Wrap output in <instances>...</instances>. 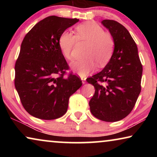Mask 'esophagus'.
<instances>
[{
  "label": "esophagus",
  "mask_w": 157,
  "mask_h": 157,
  "mask_svg": "<svg viewBox=\"0 0 157 157\" xmlns=\"http://www.w3.org/2000/svg\"><path fill=\"white\" fill-rule=\"evenodd\" d=\"M81 81H82V83H86V77L82 76V77H81Z\"/></svg>",
  "instance_id": "obj_1"
}]
</instances>
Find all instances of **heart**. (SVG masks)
Returning <instances> with one entry per match:
<instances>
[{
	"label": "heart",
	"instance_id": "heart-1",
	"mask_svg": "<svg viewBox=\"0 0 157 157\" xmlns=\"http://www.w3.org/2000/svg\"><path fill=\"white\" fill-rule=\"evenodd\" d=\"M76 36L69 31H63L59 38V46L64 58L72 59V51L78 41L88 43L84 56L86 58L76 60L71 63L72 69L84 76L97 66H106L112 57L115 41L113 36L104 31L103 28L94 21L80 23L75 28Z\"/></svg>",
	"mask_w": 157,
	"mask_h": 157
}]
</instances>
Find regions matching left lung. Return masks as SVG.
<instances>
[{"mask_svg": "<svg viewBox=\"0 0 157 157\" xmlns=\"http://www.w3.org/2000/svg\"><path fill=\"white\" fill-rule=\"evenodd\" d=\"M115 41L114 51L101 71L86 78L95 88L89 101L93 116L101 121L123 119L133 110L141 92L143 68L136 43L121 23L104 20Z\"/></svg>", "mask_w": 157, "mask_h": 157, "instance_id": "left-lung-1", "label": "left lung"}]
</instances>
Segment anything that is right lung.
Here are the masks:
<instances>
[{"instance_id":"add662e5","label":"right lung","mask_w":157,"mask_h":157,"mask_svg":"<svg viewBox=\"0 0 157 157\" xmlns=\"http://www.w3.org/2000/svg\"><path fill=\"white\" fill-rule=\"evenodd\" d=\"M79 19L56 16L43 19L23 38L15 64V87L23 108L40 119L60 118L67 111L68 100L82 85L69 69L60 51L59 38Z\"/></svg>"}]
</instances>
